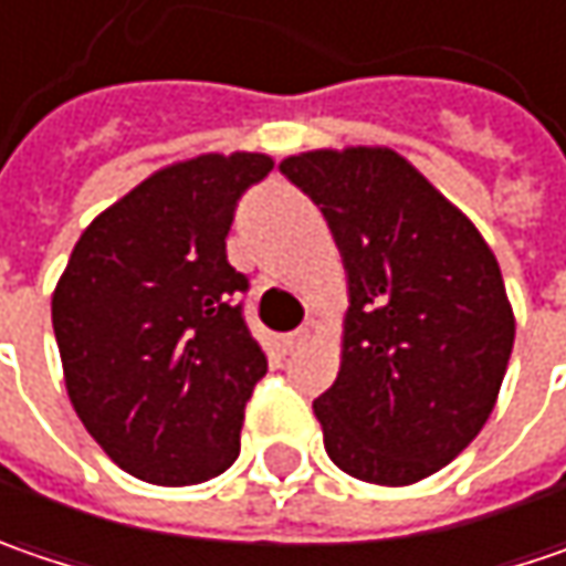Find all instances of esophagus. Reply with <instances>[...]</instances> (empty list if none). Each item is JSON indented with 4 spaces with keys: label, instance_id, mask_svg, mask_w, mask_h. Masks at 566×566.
<instances>
[{
    "label": "esophagus",
    "instance_id": "34e87169",
    "mask_svg": "<svg viewBox=\"0 0 566 566\" xmlns=\"http://www.w3.org/2000/svg\"><path fill=\"white\" fill-rule=\"evenodd\" d=\"M307 343H311V329H307V326H301V329H294V333L282 336L284 352H297L301 346H307Z\"/></svg>",
    "mask_w": 566,
    "mask_h": 566
}]
</instances>
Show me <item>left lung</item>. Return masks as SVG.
I'll return each mask as SVG.
<instances>
[{"mask_svg": "<svg viewBox=\"0 0 566 566\" xmlns=\"http://www.w3.org/2000/svg\"><path fill=\"white\" fill-rule=\"evenodd\" d=\"M282 172L323 208L349 272L339 375L314 400L326 454L358 481H422L496 407L515 339L500 262L390 147L294 153Z\"/></svg>", "mask_w": 566, "mask_h": 566, "instance_id": "8db88e82", "label": "left lung"}]
</instances>
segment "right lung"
I'll return each mask as SVG.
<instances>
[{
  "instance_id": "right-lung-1",
  "label": "right lung",
  "mask_w": 566,
  "mask_h": 566,
  "mask_svg": "<svg viewBox=\"0 0 566 566\" xmlns=\"http://www.w3.org/2000/svg\"><path fill=\"white\" fill-rule=\"evenodd\" d=\"M265 153H198L156 169L83 230L53 287L63 381L85 432L156 486L223 474L269 358L227 262L237 198Z\"/></svg>"
}]
</instances>
